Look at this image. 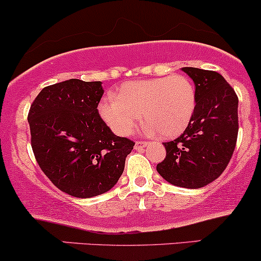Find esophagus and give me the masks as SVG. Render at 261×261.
<instances>
[{
    "label": "esophagus",
    "mask_w": 261,
    "mask_h": 261,
    "mask_svg": "<svg viewBox=\"0 0 261 261\" xmlns=\"http://www.w3.org/2000/svg\"><path fill=\"white\" fill-rule=\"evenodd\" d=\"M146 146V142L144 140H137L136 144H134V149H137V150H139V149H143Z\"/></svg>",
    "instance_id": "1"
}]
</instances>
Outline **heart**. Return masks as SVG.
<instances>
[{
	"instance_id": "1",
	"label": "heart",
	"mask_w": 261,
	"mask_h": 261,
	"mask_svg": "<svg viewBox=\"0 0 261 261\" xmlns=\"http://www.w3.org/2000/svg\"><path fill=\"white\" fill-rule=\"evenodd\" d=\"M196 107L192 81L184 74L123 84L117 96L99 102L98 112L118 136H129L142 119L146 130L175 138L186 129Z\"/></svg>"
}]
</instances>
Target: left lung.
I'll return each mask as SVG.
<instances>
[{"label": "left lung", "mask_w": 261, "mask_h": 261, "mask_svg": "<svg viewBox=\"0 0 261 261\" xmlns=\"http://www.w3.org/2000/svg\"><path fill=\"white\" fill-rule=\"evenodd\" d=\"M195 84L196 107L178 138L164 143L166 156L156 170L172 185L200 189L227 168L238 137V97L221 74L182 67Z\"/></svg>", "instance_id": "left-lung-1"}]
</instances>
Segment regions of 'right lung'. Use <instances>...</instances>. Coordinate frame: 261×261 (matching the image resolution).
<instances>
[{
    "label": "right lung",
    "mask_w": 261,
    "mask_h": 261,
    "mask_svg": "<svg viewBox=\"0 0 261 261\" xmlns=\"http://www.w3.org/2000/svg\"><path fill=\"white\" fill-rule=\"evenodd\" d=\"M101 81L70 79L44 87L28 113L38 165L58 189L80 198L110 191L134 146L99 116Z\"/></svg>",
    "instance_id": "right-lung-1"
}]
</instances>
